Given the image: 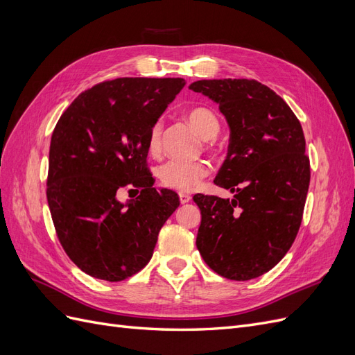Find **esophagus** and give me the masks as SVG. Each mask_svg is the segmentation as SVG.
<instances>
[{
	"mask_svg": "<svg viewBox=\"0 0 355 355\" xmlns=\"http://www.w3.org/2000/svg\"><path fill=\"white\" fill-rule=\"evenodd\" d=\"M191 196L189 194H185V192H180V194H179V200H180V202L182 204H187V202H189L191 201Z\"/></svg>",
	"mask_w": 355,
	"mask_h": 355,
	"instance_id": "obj_1",
	"label": "esophagus"
}]
</instances>
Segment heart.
<instances>
[{"mask_svg": "<svg viewBox=\"0 0 355 355\" xmlns=\"http://www.w3.org/2000/svg\"><path fill=\"white\" fill-rule=\"evenodd\" d=\"M187 118L202 137L210 139L219 132V118L207 106H194L187 112ZM161 136H163V121L157 120L148 133V149L153 155H157L161 151ZM209 173L210 166L206 161L168 159L157 168V176L161 185L180 192L196 189Z\"/></svg>", "mask_w": 355, "mask_h": 355, "instance_id": "heart-1", "label": "heart"}]
</instances>
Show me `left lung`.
Listing matches in <instances>:
<instances>
[{
    "label": "left lung",
    "mask_w": 355,
    "mask_h": 355,
    "mask_svg": "<svg viewBox=\"0 0 355 355\" xmlns=\"http://www.w3.org/2000/svg\"><path fill=\"white\" fill-rule=\"evenodd\" d=\"M230 125L227 159L214 184L234 198L194 196L201 210L197 249L211 270L247 282L280 262L292 247L309 187V157L297 116L268 85L247 78L201 80Z\"/></svg>",
    "instance_id": "obj_1"
}]
</instances>
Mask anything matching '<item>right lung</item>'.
Masks as SVG:
<instances>
[{
  "instance_id": "obj_1",
  "label": "right lung",
  "mask_w": 355,
  "mask_h": 355,
  "mask_svg": "<svg viewBox=\"0 0 355 355\" xmlns=\"http://www.w3.org/2000/svg\"><path fill=\"white\" fill-rule=\"evenodd\" d=\"M184 78H116L78 94L53 130L47 201L58 239L81 271L123 282L151 261L158 232L179 207L157 191L148 133L184 89ZM123 187L138 192L123 206Z\"/></svg>"
}]
</instances>
